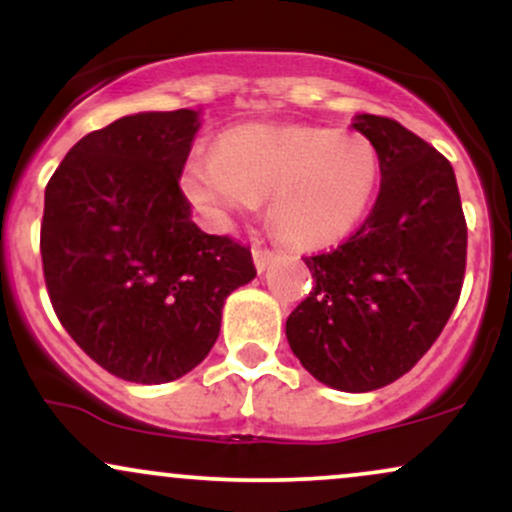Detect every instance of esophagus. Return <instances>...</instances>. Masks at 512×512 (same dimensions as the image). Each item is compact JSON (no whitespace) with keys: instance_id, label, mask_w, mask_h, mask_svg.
<instances>
[{"instance_id":"obj_1","label":"esophagus","mask_w":512,"mask_h":512,"mask_svg":"<svg viewBox=\"0 0 512 512\" xmlns=\"http://www.w3.org/2000/svg\"><path fill=\"white\" fill-rule=\"evenodd\" d=\"M252 260H255L257 272L262 274L264 269H267L269 264L274 262V252L267 250V248H260V245H257V248H252Z\"/></svg>"}]
</instances>
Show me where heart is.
Instances as JSON below:
<instances>
[{"mask_svg": "<svg viewBox=\"0 0 512 512\" xmlns=\"http://www.w3.org/2000/svg\"><path fill=\"white\" fill-rule=\"evenodd\" d=\"M380 154L361 132L317 125L226 129L216 154H192L182 195L204 223L228 231L267 197V216L296 248H330L366 221L380 187Z\"/></svg>", "mask_w": 512, "mask_h": 512, "instance_id": "b5f03b06", "label": "heart"}]
</instances>
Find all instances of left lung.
Returning a JSON list of instances; mask_svg holds the SVG:
<instances>
[{
    "instance_id": "obj_1",
    "label": "left lung",
    "mask_w": 512,
    "mask_h": 512,
    "mask_svg": "<svg viewBox=\"0 0 512 512\" xmlns=\"http://www.w3.org/2000/svg\"><path fill=\"white\" fill-rule=\"evenodd\" d=\"M351 127L380 154V192L366 223L337 250L305 257L313 291L286 339L315 380L342 392L395 383L431 349L455 310L467 260L455 170L390 117Z\"/></svg>"
}]
</instances>
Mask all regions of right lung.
Wrapping results in <instances>:
<instances>
[{"label": "right lung", "mask_w": 512, "mask_h": 512, "mask_svg": "<svg viewBox=\"0 0 512 512\" xmlns=\"http://www.w3.org/2000/svg\"><path fill=\"white\" fill-rule=\"evenodd\" d=\"M199 110L137 113L79 139L45 187V284L62 327L129 383L178 380L219 339L255 279L248 248L192 221L180 173Z\"/></svg>", "instance_id": "obj_1"}]
</instances>
